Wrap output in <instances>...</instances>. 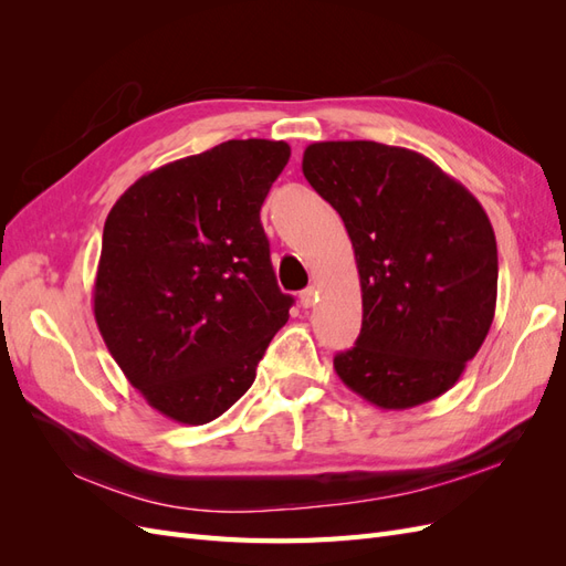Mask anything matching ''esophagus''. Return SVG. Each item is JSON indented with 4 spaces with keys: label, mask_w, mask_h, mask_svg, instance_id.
Returning a JSON list of instances; mask_svg holds the SVG:
<instances>
[{
    "label": "esophagus",
    "mask_w": 566,
    "mask_h": 566,
    "mask_svg": "<svg viewBox=\"0 0 566 566\" xmlns=\"http://www.w3.org/2000/svg\"><path fill=\"white\" fill-rule=\"evenodd\" d=\"M316 300H318V290L314 285L302 290V293H300V304L304 306V310H310V306H314Z\"/></svg>",
    "instance_id": "34e87169"
}]
</instances>
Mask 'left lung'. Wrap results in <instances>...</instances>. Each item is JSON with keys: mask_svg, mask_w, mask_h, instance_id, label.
Here are the masks:
<instances>
[{"mask_svg": "<svg viewBox=\"0 0 566 566\" xmlns=\"http://www.w3.org/2000/svg\"><path fill=\"white\" fill-rule=\"evenodd\" d=\"M302 172L345 221L361 281V333L335 356L339 380L385 410L441 397L495 314L499 250L484 208L401 146L318 142Z\"/></svg>", "mask_w": 566, "mask_h": 566, "instance_id": "8db88e82", "label": "left lung"}]
</instances>
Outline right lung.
I'll return each instance as SVG.
<instances>
[{"label": "right lung", "mask_w": 566, "mask_h": 566, "mask_svg": "<svg viewBox=\"0 0 566 566\" xmlns=\"http://www.w3.org/2000/svg\"><path fill=\"white\" fill-rule=\"evenodd\" d=\"M287 160L285 142L231 139L153 169L108 212L94 318L129 385L169 420L229 410L290 316L260 221Z\"/></svg>", "instance_id": "1"}]
</instances>
